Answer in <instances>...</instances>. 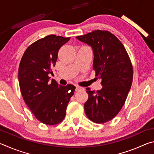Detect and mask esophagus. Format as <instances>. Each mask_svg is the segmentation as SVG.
I'll list each match as a JSON object with an SVG mask.
<instances>
[{
  "mask_svg": "<svg viewBox=\"0 0 154 154\" xmlns=\"http://www.w3.org/2000/svg\"><path fill=\"white\" fill-rule=\"evenodd\" d=\"M83 90V88L79 86V85H77V86H76V88H75V90H76V91H80V90Z\"/></svg>",
  "mask_w": 154,
  "mask_h": 154,
  "instance_id": "34e87169",
  "label": "esophagus"
}]
</instances>
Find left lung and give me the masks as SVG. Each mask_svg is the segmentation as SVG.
Here are the masks:
<instances>
[{
	"mask_svg": "<svg viewBox=\"0 0 154 154\" xmlns=\"http://www.w3.org/2000/svg\"><path fill=\"white\" fill-rule=\"evenodd\" d=\"M76 38L92 47L93 69L102 80L100 90L86 88L85 114L94 123H105L118 114L126 100L133 79L131 61L123 44L109 31L96 30Z\"/></svg>",
	"mask_w": 154,
	"mask_h": 154,
	"instance_id": "1",
	"label": "left lung"
}]
</instances>
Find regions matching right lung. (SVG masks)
Returning a JSON list of instances; mask_svg holds the SVG:
<instances>
[{
  "label": "right lung",
  "mask_w": 154,
  "mask_h": 154,
  "mask_svg": "<svg viewBox=\"0 0 154 154\" xmlns=\"http://www.w3.org/2000/svg\"><path fill=\"white\" fill-rule=\"evenodd\" d=\"M70 37L50 35L38 39L26 49L21 59L18 79L26 104L35 118L47 125L63 120L75 87L58 85L48 76L55 66L58 53Z\"/></svg>",
  "instance_id": "1"
}]
</instances>
